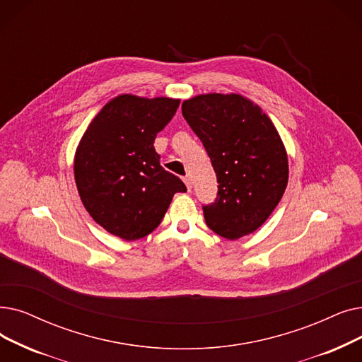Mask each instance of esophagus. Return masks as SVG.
<instances>
[{"mask_svg": "<svg viewBox=\"0 0 362 362\" xmlns=\"http://www.w3.org/2000/svg\"><path fill=\"white\" fill-rule=\"evenodd\" d=\"M183 182H185V185H186V187H187V191H191V189H192L191 177H189V176H185V177H183Z\"/></svg>", "mask_w": 362, "mask_h": 362, "instance_id": "obj_1", "label": "esophagus"}]
</instances>
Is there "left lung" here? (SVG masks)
Here are the masks:
<instances>
[{
	"label": "left lung",
	"mask_w": 362,
	"mask_h": 362,
	"mask_svg": "<svg viewBox=\"0 0 362 362\" xmlns=\"http://www.w3.org/2000/svg\"><path fill=\"white\" fill-rule=\"evenodd\" d=\"M182 114L206 148L217 177V198L202 206L207 226L226 240L255 232L278 206L288 182V160L269 117L240 94H202Z\"/></svg>",
	"instance_id": "1"
}]
</instances>
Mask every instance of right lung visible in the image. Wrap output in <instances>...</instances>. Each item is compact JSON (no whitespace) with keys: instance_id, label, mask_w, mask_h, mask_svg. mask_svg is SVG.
I'll return each mask as SVG.
<instances>
[{"instance_id":"right-lung-1","label":"right lung","mask_w":362,"mask_h":362,"mask_svg":"<svg viewBox=\"0 0 362 362\" xmlns=\"http://www.w3.org/2000/svg\"><path fill=\"white\" fill-rule=\"evenodd\" d=\"M179 103L122 94L103 106L78 145L74 171L84 207L122 240L146 237L161 223L173 195L186 192L153 148Z\"/></svg>"}]
</instances>
